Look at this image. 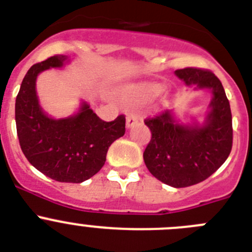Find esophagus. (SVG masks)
<instances>
[{
  "label": "esophagus",
  "mask_w": 252,
  "mask_h": 252,
  "mask_svg": "<svg viewBox=\"0 0 252 252\" xmlns=\"http://www.w3.org/2000/svg\"><path fill=\"white\" fill-rule=\"evenodd\" d=\"M138 121H139V115L137 113H129L126 115V126H133Z\"/></svg>",
  "instance_id": "obj_1"
}]
</instances>
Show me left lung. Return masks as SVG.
Masks as SVG:
<instances>
[{
	"label": "left lung",
	"mask_w": 252,
	"mask_h": 252,
	"mask_svg": "<svg viewBox=\"0 0 252 252\" xmlns=\"http://www.w3.org/2000/svg\"><path fill=\"white\" fill-rule=\"evenodd\" d=\"M175 74L187 86L210 89V112L203 124H180L170 109L145 119L152 139L143 158L161 183L187 188L208 179L225 163L232 148V117L224 87L211 70L189 67Z\"/></svg>",
	"instance_id": "left-lung-1"
}]
</instances>
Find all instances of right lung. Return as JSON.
Wrapping results in <instances>:
<instances>
[{
	"mask_svg": "<svg viewBox=\"0 0 252 252\" xmlns=\"http://www.w3.org/2000/svg\"><path fill=\"white\" fill-rule=\"evenodd\" d=\"M65 62L67 57L58 55L28 69L16 98V126L21 149L37 170L56 182L78 184L104 165L110 144L126 133V117L104 122L86 102L72 117H48L38 103L37 76Z\"/></svg>",
	"mask_w": 252,
	"mask_h": 252,
	"instance_id": "obj_1",
	"label": "right lung"
}]
</instances>
